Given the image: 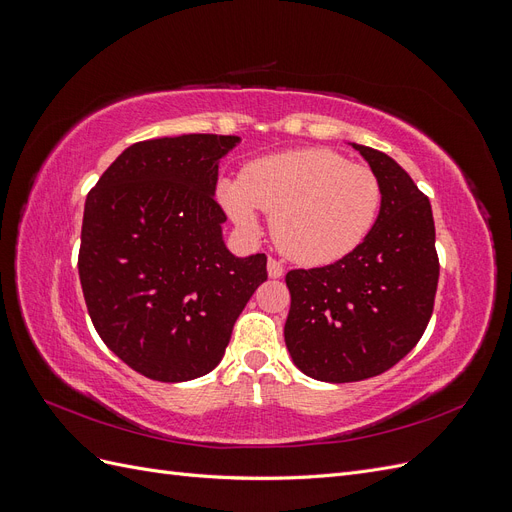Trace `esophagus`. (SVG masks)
Segmentation results:
<instances>
[{"mask_svg": "<svg viewBox=\"0 0 512 512\" xmlns=\"http://www.w3.org/2000/svg\"><path fill=\"white\" fill-rule=\"evenodd\" d=\"M267 271H269V277H273V280H277V277H282V275H284L282 262H280V260H275V258H269V262H267Z\"/></svg>", "mask_w": 512, "mask_h": 512, "instance_id": "esophagus-1", "label": "esophagus"}]
</instances>
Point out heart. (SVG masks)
Masks as SVG:
<instances>
[{
  "instance_id": "1",
  "label": "heart",
  "mask_w": 512,
  "mask_h": 512,
  "mask_svg": "<svg viewBox=\"0 0 512 512\" xmlns=\"http://www.w3.org/2000/svg\"><path fill=\"white\" fill-rule=\"evenodd\" d=\"M220 200L245 230L256 228V209L271 215L273 239L288 258L329 265L376 226L382 183L331 149H297L247 164L239 181L222 183Z\"/></svg>"
}]
</instances>
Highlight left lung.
Returning a JSON list of instances; mask_svg holds the SVG:
<instances>
[{"label": "left lung", "mask_w": 512, "mask_h": 512, "mask_svg": "<svg viewBox=\"0 0 512 512\" xmlns=\"http://www.w3.org/2000/svg\"><path fill=\"white\" fill-rule=\"evenodd\" d=\"M352 147L382 183L376 226L333 265L286 275L292 363L333 384L374 378L404 359L427 329L440 275L429 198L386 153Z\"/></svg>", "instance_id": "obj_1"}]
</instances>
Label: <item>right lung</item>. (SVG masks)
<instances>
[{
    "label": "right lung",
    "instance_id": "add662e5",
    "mask_svg": "<svg viewBox=\"0 0 512 512\" xmlns=\"http://www.w3.org/2000/svg\"><path fill=\"white\" fill-rule=\"evenodd\" d=\"M239 136L181 134L130 145L87 194L79 277L91 322L119 359L160 382L209 374L267 256L222 237L218 164Z\"/></svg>",
    "mask_w": 512,
    "mask_h": 512
}]
</instances>
